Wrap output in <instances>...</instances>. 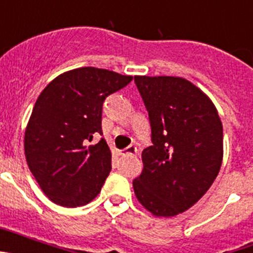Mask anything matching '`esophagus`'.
I'll return each mask as SVG.
<instances>
[{
	"instance_id": "esophagus-1",
	"label": "esophagus",
	"mask_w": 253,
	"mask_h": 253,
	"mask_svg": "<svg viewBox=\"0 0 253 253\" xmlns=\"http://www.w3.org/2000/svg\"><path fill=\"white\" fill-rule=\"evenodd\" d=\"M137 147L135 146H129L122 151V156H135L137 154Z\"/></svg>"
}]
</instances>
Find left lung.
<instances>
[{
	"instance_id": "obj_1",
	"label": "left lung",
	"mask_w": 253,
	"mask_h": 253,
	"mask_svg": "<svg viewBox=\"0 0 253 253\" xmlns=\"http://www.w3.org/2000/svg\"><path fill=\"white\" fill-rule=\"evenodd\" d=\"M149 115L153 146L142 152L133 181L138 202L156 216H175L207 193L223 161V125L216 107L181 77L135 76Z\"/></svg>"
}]
</instances>
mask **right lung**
Listing matches in <instances>:
<instances>
[{
	"label": "right lung",
	"mask_w": 253,
	"mask_h": 253,
	"mask_svg": "<svg viewBox=\"0 0 253 253\" xmlns=\"http://www.w3.org/2000/svg\"><path fill=\"white\" fill-rule=\"evenodd\" d=\"M133 80L109 69L82 67L55 77L42 91L26 125L24 148L31 173L51 202L76 208L92 202L111 171L102 135V104Z\"/></svg>",
	"instance_id": "1"
}]
</instances>
